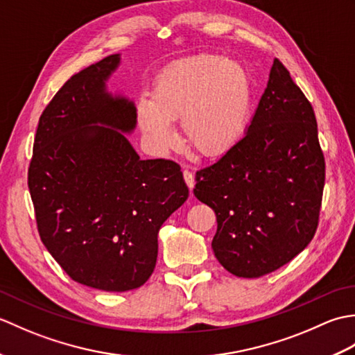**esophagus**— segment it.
<instances>
[{
	"label": "esophagus",
	"instance_id": "1",
	"mask_svg": "<svg viewBox=\"0 0 355 355\" xmlns=\"http://www.w3.org/2000/svg\"><path fill=\"white\" fill-rule=\"evenodd\" d=\"M183 177H184V182L187 184V187L192 191L193 186H195V178H193V173L189 169H184L183 171Z\"/></svg>",
	"mask_w": 355,
	"mask_h": 355
}]
</instances>
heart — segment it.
I'll return each instance as SVG.
<instances>
[{
  "label": "heart",
  "mask_w": 355,
  "mask_h": 355,
  "mask_svg": "<svg viewBox=\"0 0 355 355\" xmlns=\"http://www.w3.org/2000/svg\"><path fill=\"white\" fill-rule=\"evenodd\" d=\"M243 67L221 55H198L171 67L157 79L153 96L137 101V122L149 146L163 153L177 143L173 120L186 140L206 157L235 143L248 111Z\"/></svg>",
  "instance_id": "b5f03b06"
}]
</instances>
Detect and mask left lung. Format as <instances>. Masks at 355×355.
<instances>
[{"mask_svg":"<svg viewBox=\"0 0 355 355\" xmlns=\"http://www.w3.org/2000/svg\"><path fill=\"white\" fill-rule=\"evenodd\" d=\"M195 182L193 195L216 215L214 253L232 275H268L311 243L325 158L311 103L279 59L244 137Z\"/></svg>","mask_w":355,"mask_h":355,"instance_id":"8db88e82","label":"left lung"}]
</instances>
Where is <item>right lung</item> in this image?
Wrapping results in <instances>:
<instances>
[{
    "label": "right lung",
    "mask_w": 355,
    "mask_h": 355,
    "mask_svg": "<svg viewBox=\"0 0 355 355\" xmlns=\"http://www.w3.org/2000/svg\"><path fill=\"white\" fill-rule=\"evenodd\" d=\"M111 55L65 82L37 123L28 189L41 241L73 281L139 288L153 275L158 230L189 197L180 164L140 160L125 134L137 110L107 92Z\"/></svg>",
    "instance_id": "right-lung-1"
}]
</instances>
